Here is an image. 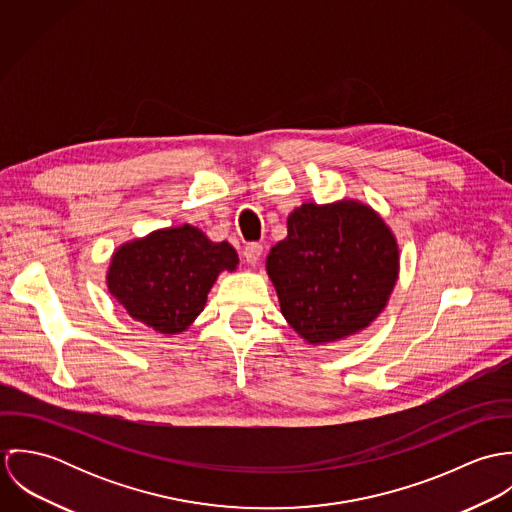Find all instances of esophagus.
<instances>
[{
  "label": "esophagus",
  "instance_id": "esophagus-1",
  "mask_svg": "<svg viewBox=\"0 0 512 512\" xmlns=\"http://www.w3.org/2000/svg\"><path fill=\"white\" fill-rule=\"evenodd\" d=\"M262 244H258V242H250V244H246V248H244V252H242V256H244V260L248 262V264H258V260H260V256H262Z\"/></svg>",
  "mask_w": 512,
  "mask_h": 512
}]
</instances>
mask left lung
Instances as JSON below:
<instances>
[{"instance_id": "left-lung-1", "label": "left lung", "mask_w": 512, "mask_h": 512, "mask_svg": "<svg viewBox=\"0 0 512 512\" xmlns=\"http://www.w3.org/2000/svg\"><path fill=\"white\" fill-rule=\"evenodd\" d=\"M280 309L309 345H327L366 329L386 307L400 272L394 232L365 203H303L288 236L266 258Z\"/></svg>"}]
</instances>
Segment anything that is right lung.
Listing matches in <instances>:
<instances>
[{"label":"right lung","mask_w":512,"mask_h":512,"mask_svg":"<svg viewBox=\"0 0 512 512\" xmlns=\"http://www.w3.org/2000/svg\"><path fill=\"white\" fill-rule=\"evenodd\" d=\"M238 254L191 224L169 226L114 250L108 292L126 313L161 335H177L205 309L220 272H234Z\"/></svg>","instance_id":"right-lung-1"}]
</instances>
